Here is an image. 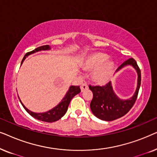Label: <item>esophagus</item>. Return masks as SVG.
<instances>
[{"mask_svg":"<svg viewBox=\"0 0 157 157\" xmlns=\"http://www.w3.org/2000/svg\"><path fill=\"white\" fill-rule=\"evenodd\" d=\"M86 89H88V85L86 83H82V84H81V91H82V92L84 91L85 90H86Z\"/></svg>","mask_w":157,"mask_h":157,"instance_id":"1","label":"esophagus"}]
</instances>
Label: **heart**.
Returning <instances> with one entry per match:
<instances>
[{
    "mask_svg": "<svg viewBox=\"0 0 157 157\" xmlns=\"http://www.w3.org/2000/svg\"><path fill=\"white\" fill-rule=\"evenodd\" d=\"M108 56L102 53H96L90 56L86 60L83 68L86 71H94L92 78L98 84L104 85L112 78L114 73V66Z\"/></svg>",
    "mask_w": 157,
    "mask_h": 157,
    "instance_id": "obj_1",
    "label": "heart"
}]
</instances>
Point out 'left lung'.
<instances>
[{
  "label": "left lung",
  "instance_id": "8db88e82",
  "mask_svg": "<svg viewBox=\"0 0 157 157\" xmlns=\"http://www.w3.org/2000/svg\"><path fill=\"white\" fill-rule=\"evenodd\" d=\"M126 66H132L137 73V86L132 97L128 99H121L113 91L111 82L105 86H89L93 93L90 107L94 116L103 121H110L121 118L127 113L136 101L141 85V71L134 59H129L124 61L116 71H119Z\"/></svg>",
  "mask_w": 157,
  "mask_h": 157
}]
</instances>
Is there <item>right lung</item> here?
<instances>
[{"mask_svg":"<svg viewBox=\"0 0 157 157\" xmlns=\"http://www.w3.org/2000/svg\"><path fill=\"white\" fill-rule=\"evenodd\" d=\"M51 49V47L48 46V45H46V46H42L38 47V48H36L35 50L31 51V52L27 53L25 55V56L23 57V59L21 61V64L22 65L23 62L25 59V58L28 56L32 54V53H34L36 52H38V51H48ZM81 92V89L79 88V86H71L68 89V91L67 93L66 94L65 96H64L63 99L61 100V101L59 103L57 106H56L54 108H53L51 110L48 111H46V112L43 113H36L33 112V111H30L29 109H28L26 107L24 106V104H23L22 101H21L20 98L18 97L19 100H20L21 104H22L23 108L25 109V110L27 111L28 113H29L31 117H33L35 119L39 120V121H45V122H49V123H51V122L56 121L58 120H59L61 117H63L65 113H66L68 109V106L70 104V101H71L73 98L75 96L77 95V94H79Z\"/></svg>","mask_w":157,"mask_h":157,"instance_id":"right-lung-1","label":"right lung"}]
</instances>
